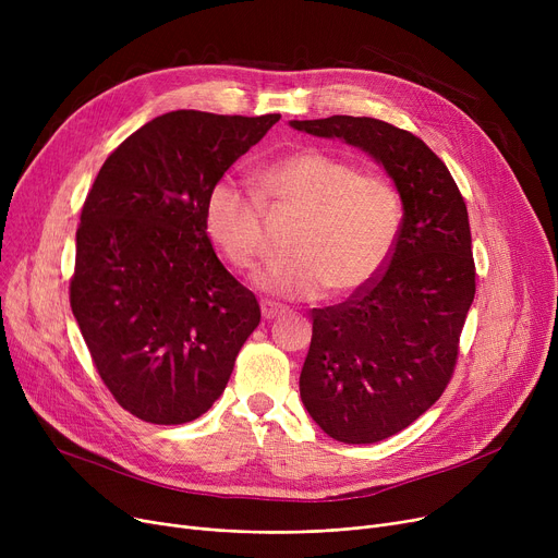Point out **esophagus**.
Here are the masks:
<instances>
[{
  "instance_id": "esophagus-1",
  "label": "esophagus",
  "mask_w": 558,
  "mask_h": 558,
  "mask_svg": "<svg viewBox=\"0 0 558 558\" xmlns=\"http://www.w3.org/2000/svg\"><path fill=\"white\" fill-rule=\"evenodd\" d=\"M282 312H284V307H280V305L262 303V318H264V320H274V318H278Z\"/></svg>"
}]
</instances>
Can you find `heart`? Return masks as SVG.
Wrapping results in <instances>:
<instances>
[{
    "mask_svg": "<svg viewBox=\"0 0 558 558\" xmlns=\"http://www.w3.org/2000/svg\"><path fill=\"white\" fill-rule=\"evenodd\" d=\"M262 196L303 219L291 255L255 274L278 299H320L332 287L348 296L366 289L389 264L402 226L398 190L379 175L320 149H299L257 171ZM205 230L238 269H251L264 246V205L257 194L219 179L205 196Z\"/></svg>",
    "mask_w": 558,
    "mask_h": 558,
    "instance_id": "1",
    "label": "heart"
}]
</instances>
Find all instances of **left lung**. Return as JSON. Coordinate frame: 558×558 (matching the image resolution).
Returning a JSON list of instances; mask_svg holds the SVG:
<instances>
[{
  "label": "left lung",
  "mask_w": 558,
  "mask_h": 558,
  "mask_svg": "<svg viewBox=\"0 0 558 558\" xmlns=\"http://www.w3.org/2000/svg\"><path fill=\"white\" fill-rule=\"evenodd\" d=\"M289 126L357 146L402 201L387 269L345 303L312 312L301 371V400L320 429L341 444H377L423 416L452 377L475 299L468 210L444 160L409 131L350 114Z\"/></svg>",
  "instance_id": "8db88e82"
}]
</instances>
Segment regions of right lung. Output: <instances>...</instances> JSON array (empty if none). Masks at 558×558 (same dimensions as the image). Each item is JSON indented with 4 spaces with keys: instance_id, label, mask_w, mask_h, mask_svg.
I'll use <instances>...</instances> for the list:
<instances>
[{
    "instance_id": "right-lung-1",
    "label": "right lung",
    "mask_w": 558,
    "mask_h": 558,
    "mask_svg": "<svg viewBox=\"0 0 558 558\" xmlns=\"http://www.w3.org/2000/svg\"><path fill=\"white\" fill-rule=\"evenodd\" d=\"M280 114L173 110L108 156L81 210L70 303L114 400L181 425L223 393L259 305L219 262L208 190Z\"/></svg>"
}]
</instances>
